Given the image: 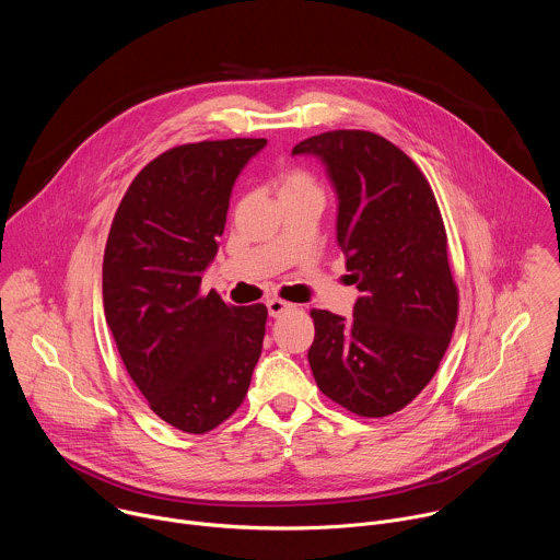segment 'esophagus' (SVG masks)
I'll return each mask as SVG.
<instances>
[{
	"instance_id": "obj_1",
	"label": "esophagus",
	"mask_w": 560,
	"mask_h": 560,
	"mask_svg": "<svg viewBox=\"0 0 560 560\" xmlns=\"http://www.w3.org/2000/svg\"><path fill=\"white\" fill-rule=\"evenodd\" d=\"M268 314L272 316V318H277V316H281V314H285L288 310H292L294 305L292 303H288V301H283V299H268Z\"/></svg>"
}]
</instances>
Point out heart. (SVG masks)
<instances>
[{
    "label": "heart",
    "instance_id": "obj_1",
    "mask_svg": "<svg viewBox=\"0 0 560 560\" xmlns=\"http://www.w3.org/2000/svg\"><path fill=\"white\" fill-rule=\"evenodd\" d=\"M299 190H316L314 182L303 171H285L279 177V195L283 192H299Z\"/></svg>",
    "mask_w": 560,
    "mask_h": 560
}]
</instances>
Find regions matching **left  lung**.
Segmentation results:
<instances>
[{
  "instance_id": "left-lung-1",
  "label": "left lung",
  "mask_w": 560,
  "mask_h": 560,
  "mask_svg": "<svg viewBox=\"0 0 560 560\" xmlns=\"http://www.w3.org/2000/svg\"><path fill=\"white\" fill-rule=\"evenodd\" d=\"M326 166L337 244L361 296L350 318L312 310L314 381L346 410L376 419L432 381L456 326L458 292L434 192L412 159L365 130L314 135L292 148Z\"/></svg>"
}]
</instances>
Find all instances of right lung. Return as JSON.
I'll return each instance as SVG.
<instances>
[{
    "mask_svg": "<svg viewBox=\"0 0 560 560\" xmlns=\"http://www.w3.org/2000/svg\"><path fill=\"white\" fill-rule=\"evenodd\" d=\"M266 139L166 150L135 177L104 253V312L150 410L188 434L223 423L248 394L268 310L199 294L236 177Z\"/></svg>",
    "mask_w": 560,
    "mask_h": 560,
    "instance_id": "add662e5",
    "label": "right lung"
}]
</instances>
